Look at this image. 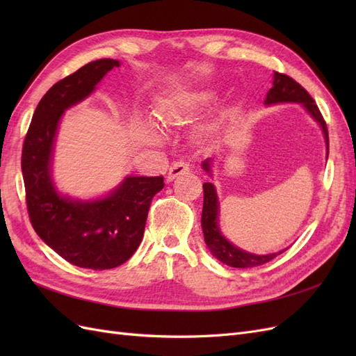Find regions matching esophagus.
Wrapping results in <instances>:
<instances>
[{"label":"esophagus","instance_id":"34e87169","mask_svg":"<svg viewBox=\"0 0 356 356\" xmlns=\"http://www.w3.org/2000/svg\"><path fill=\"white\" fill-rule=\"evenodd\" d=\"M190 169H191L190 161H187V160H178V161H175V163H172V166L169 168L168 181L175 179L178 175L187 174V172H190Z\"/></svg>","mask_w":356,"mask_h":356}]
</instances>
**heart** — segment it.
I'll use <instances>...</instances> for the list:
<instances>
[{"label": "heart", "mask_w": 356, "mask_h": 356, "mask_svg": "<svg viewBox=\"0 0 356 356\" xmlns=\"http://www.w3.org/2000/svg\"><path fill=\"white\" fill-rule=\"evenodd\" d=\"M195 104H196V99L190 101L184 106H179V105H175V104H161L157 108V118L163 124H172L188 110V106H193ZM145 139L152 144H156V143L160 141V135L154 131H147L145 132Z\"/></svg>", "instance_id": "heart-1"}]
</instances>
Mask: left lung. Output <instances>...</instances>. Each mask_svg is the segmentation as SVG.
Masks as SVG:
<instances>
[{"instance_id":"left-lung-1","label":"left lung","mask_w":356,"mask_h":356,"mask_svg":"<svg viewBox=\"0 0 356 356\" xmlns=\"http://www.w3.org/2000/svg\"><path fill=\"white\" fill-rule=\"evenodd\" d=\"M266 105L279 104V102H297L303 104L305 108L312 114V117L321 124L322 132L325 136L327 143V152H328V129L327 123L322 117L318 105L315 104L314 98L309 95V92L297 83L294 79H291L289 75L275 71L273 77V88L268 90ZM328 157V153H327ZM203 169L207 172H211V160L203 161ZM202 230L204 236V242H207L208 248L211 250L212 255L220 260L221 263L239 267V268H248V267H257L272 261L275 257L281 255L284 251L268 255H255L246 251L239 250L234 245H232L227 239L224 238L218 229V197L215 187L211 182H204L203 184V209H202Z\"/></svg>"}]
</instances>
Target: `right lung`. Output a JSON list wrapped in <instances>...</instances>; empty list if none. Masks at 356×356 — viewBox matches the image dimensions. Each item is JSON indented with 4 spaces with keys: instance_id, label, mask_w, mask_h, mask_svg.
Returning a JSON list of instances; mask_svg holds the SVG:
<instances>
[{
    "instance_id": "add662e5",
    "label": "right lung",
    "mask_w": 356,
    "mask_h": 356,
    "mask_svg": "<svg viewBox=\"0 0 356 356\" xmlns=\"http://www.w3.org/2000/svg\"><path fill=\"white\" fill-rule=\"evenodd\" d=\"M118 60L89 62L53 84L38 102L22 148L26 208L32 227L53 251L74 266L106 270L126 263L143 241L153 197L163 177H127L110 196L80 202L53 187L50 160L58 123L71 105L89 96Z\"/></svg>"
}]
</instances>
